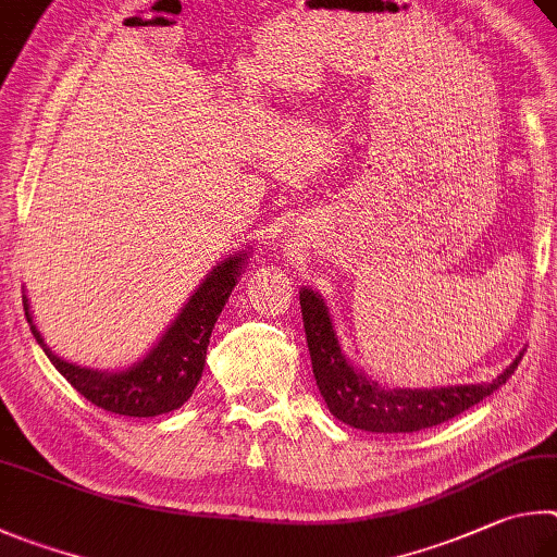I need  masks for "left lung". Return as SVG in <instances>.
<instances>
[{
	"label": "left lung",
	"mask_w": 557,
	"mask_h": 557,
	"mask_svg": "<svg viewBox=\"0 0 557 557\" xmlns=\"http://www.w3.org/2000/svg\"><path fill=\"white\" fill-rule=\"evenodd\" d=\"M300 313L315 382L330 413L337 421L369 433H416L450 421L509 382L523 357H516L490 384L386 388L347 362L325 300L310 288L300 290Z\"/></svg>",
	"instance_id": "8db88e82"
}]
</instances>
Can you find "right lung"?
Wrapping results in <instances>:
<instances>
[{"label":"right lung","instance_id":"1","mask_svg":"<svg viewBox=\"0 0 557 557\" xmlns=\"http://www.w3.org/2000/svg\"><path fill=\"white\" fill-rule=\"evenodd\" d=\"M244 261H247V253H232V257L220 261L205 276L159 343L151 347V352L122 372H97V369L77 367L55 357L44 345V337L34 325L32 313H28V300L24 296L26 320L32 325L36 343L44 347L58 372L71 382L77 394H83L97 408L129 418L171 413L188 401L193 388L200 382L212 327L222 313L224 300L237 286Z\"/></svg>","mask_w":557,"mask_h":557}]
</instances>
